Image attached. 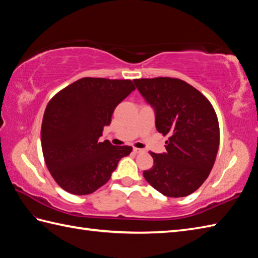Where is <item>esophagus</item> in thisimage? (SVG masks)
<instances>
[{
    "mask_svg": "<svg viewBox=\"0 0 258 258\" xmlns=\"http://www.w3.org/2000/svg\"><path fill=\"white\" fill-rule=\"evenodd\" d=\"M133 151H134V153H136V154H139V153H144V150L139 149V147H134Z\"/></svg>",
    "mask_w": 258,
    "mask_h": 258,
    "instance_id": "esophagus-1",
    "label": "esophagus"
}]
</instances>
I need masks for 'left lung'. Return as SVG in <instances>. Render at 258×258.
Instances as JSON below:
<instances>
[{"label":"left lung","mask_w":258,"mask_h":258,"mask_svg":"<svg viewBox=\"0 0 258 258\" xmlns=\"http://www.w3.org/2000/svg\"><path fill=\"white\" fill-rule=\"evenodd\" d=\"M145 100L155 107L156 128L166 153L150 152L154 164L144 178L167 197H184L210 175L220 146V125L211 102L185 81L174 78L135 79Z\"/></svg>","instance_id":"left-lung-1"}]
</instances>
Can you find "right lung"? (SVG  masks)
Listing matches in <instances>:
<instances>
[{
	"instance_id": "right-lung-1",
	"label": "right lung",
	"mask_w": 258,
	"mask_h": 258,
	"mask_svg": "<svg viewBox=\"0 0 258 258\" xmlns=\"http://www.w3.org/2000/svg\"><path fill=\"white\" fill-rule=\"evenodd\" d=\"M135 90L131 80L83 78L64 87L43 115V156L59 187L87 195L108 182L119 160L132 147L101 142L114 109Z\"/></svg>"
}]
</instances>
